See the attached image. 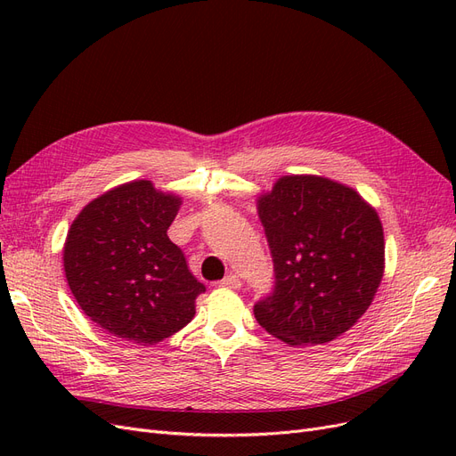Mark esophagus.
<instances>
[{
  "instance_id": "34e87169",
  "label": "esophagus",
  "mask_w": 456,
  "mask_h": 456,
  "mask_svg": "<svg viewBox=\"0 0 456 456\" xmlns=\"http://www.w3.org/2000/svg\"><path fill=\"white\" fill-rule=\"evenodd\" d=\"M220 285L223 287H230V289H240L241 287V280L238 278V275H233V273H230V275H226V278L220 281Z\"/></svg>"
}]
</instances>
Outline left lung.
Segmentation results:
<instances>
[{
	"label": "left lung",
	"mask_w": 456,
	"mask_h": 456,
	"mask_svg": "<svg viewBox=\"0 0 456 456\" xmlns=\"http://www.w3.org/2000/svg\"><path fill=\"white\" fill-rule=\"evenodd\" d=\"M275 285L255 305L262 329L291 346L335 340L370 306L384 275L375 207L346 184L287 175L256 200Z\"/></svg>",
	"instance_id": "left-lung-1"
}]
</instances>
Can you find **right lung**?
Segmentation results:
<instances>
[{
    "instance_id": "obj_1",
    "label": "right lung",
    "mask_w": 456,
    "mask_h": 456,
    "mask_svg": "<svg viewBox=\"0 0 456 456\" xmlns=\"http://www.w3.org/2000/svg\"><path fill=\"white\" fill-rule=\"evenodd\" d=\"M181 205L151 181H133L89 201L68 230V285L79 308L110 335L151 346L196 315L205 285L167 236Z\"/></svg>"
}]
</instances>
